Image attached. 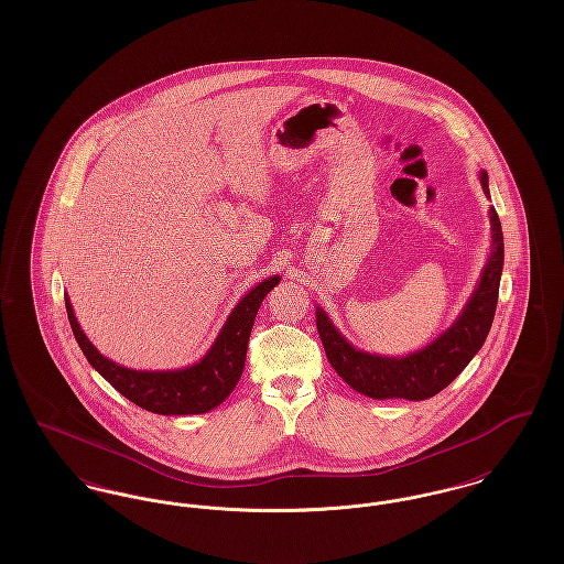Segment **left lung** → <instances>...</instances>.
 <instances>
[{"mask_svg": "<svg viewBox=\"0 0 564 564\" xmlns=\"http://www.w3.org/2000/svg\"><path fill=\"white\" fill-rule=\"evenodd\" d=\"M482 188L488 194V175L482 171ZM492 247L478 290L471 295L463 315L435 343L402 359L376 357L350 347L338 329L317 311V329L327 361L355 391L375 398L427 400L446 389L465 370L471 357L482 349L495 319L499 281L503 270V232L495 209H490Z\"/></svg>", "mask_w": 564, "mask_h": 564, "instance_id": "left-lung-1", "label": "left lung"}]
</instances>
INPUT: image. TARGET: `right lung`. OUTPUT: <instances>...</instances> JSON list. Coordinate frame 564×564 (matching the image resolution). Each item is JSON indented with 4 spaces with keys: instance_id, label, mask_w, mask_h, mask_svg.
<instances>
[{
    "instance_id": "right-lung-1",
    "label": "right lung",
    "mask_w": 564,
    "mask_h": 564,
    "mask_svg": "<svg viewBox=\"0 0 564 564\" xmlns=\"http://www.w3.org/2000/svg\"><path fill=\"white\" fill-rule=\"evenodd\" d=\"M279 276H270L242 297L219 332L212 350L200 364L175 372H137L106 359L84 336L74 317V308L65 297V308L74 336L88 364L120 391L127 400L156 414H203L224 402L237 387L245 366L249 334L260 311V304Z\"/></svg>"
}]
</instances>
